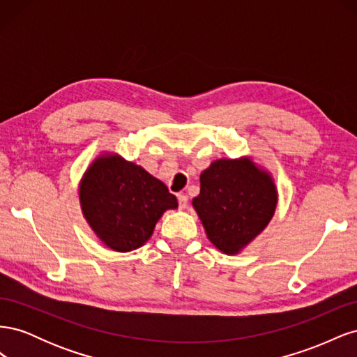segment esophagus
<instances>
[{
    "instance_id": "obj_1",
    "label": "esophagus",
    "mask_w": 357,
    "mask_h": 357,
    "mask_svg": "<svg viewBox=\"0 0 357 357\" xmlns=\"http://www.w3.org/2000/svg\"><path fill=\"white\" fill-rule=\"evenodd\" d=\"M188 197L186 195H178V207L181 208V210H185L186 207H188Z\"/></svg>"
}]
</instances>
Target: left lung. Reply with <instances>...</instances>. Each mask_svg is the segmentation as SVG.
Wrapping results in <instances>:
<instances>
[{"instance_id": "obj_1", "label": "left lung", "mask_w": 357, "mask_h": 357, "mask_svg": "<svg viewBox=\"0 0 357 357\" xmlns=\"http://www.w3.org/2000/svg\"><path fill=\"white\" fill-rule=\"evenodd\" d=\"M192 205L215 248L238 255L271 222L278 192L268 171L250 158L218 159L201 172Z\"/></svg>"}]
</instances>
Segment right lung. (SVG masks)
<instances>
[{
    "instance_id": "1",
    "label": "right lung",
    "mask_w": 357,
    "mask_h": 357,
    "mask_svg": "<svg viewBox=\"0 0 357 357\" xmlns=\"http://www.w3.org/2000/svg\"><path fill=\"white\" fill-rule=\"evenodd\" d=\"M79 198L96 236L121 253L144 245L162 214L178 207L164 183L117 153L92 162L80 180Z\"/></svg>"
}]
</instances>
